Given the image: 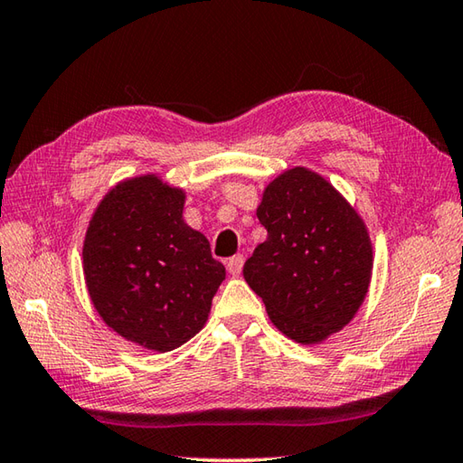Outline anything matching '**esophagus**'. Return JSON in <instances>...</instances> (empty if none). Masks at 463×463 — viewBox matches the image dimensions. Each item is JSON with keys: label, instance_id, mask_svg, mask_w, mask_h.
I'll list each match as a JSON object with an SVG mask.
<instances>
[{"label": "esophagus", "instance_id": "esophagus-1", "mask_svg": "<svg viewBox=\"0 0 463 463\" xmlns=\"http://www.w3.org/2000/svg\"><path fill=\"white\" fill-rule=\"evenodd\" d=\"M228 272L232 276H240L241 274V268H243V256H233L228 260Z\"/></svg>", "mask_w": 463, "mask_h": 463}]
</instances>
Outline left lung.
Segmentation results:
<instances>
[{"label": "left lung", "instance_id": "1", "mask_svg": "<svg viewBox=\"0 0 463 463\" xmlns=\"http://www.w3.org/2000/svg\"><path fill=\"white\" fill-rule=\"evenodd\" d=\"M258 220L264 243L243 264V278L266 304L278 330L317 345L359 310L373 272V246L359 213L304 167L278 175L264 191Z\"/></svg>", "mask_w": 463, "mask_h": 463}]
</instances>
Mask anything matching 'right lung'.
I'll list each match as a JSON object with an SVG mask.
<instances>
[{"label": "right lung", "mask_w": 463, "mask_h": 463, "mask_svg": "<svg viewBox=\"0 0 463 463\" xmlns=\"http://www.w3.org/2000/svg\"><path fill=\"white\" fill-rule=\"evenodd\" d=\"M183 189L156 175L112 187L86 230L84 278L96 312L130 343L167 353L203 328L225 268L183 220Z\"/></svg>", "instance_id": "1"}]
</instances>
